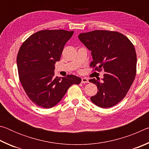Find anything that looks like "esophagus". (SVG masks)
<instances>
[{
	"instance_id": "1",
	"label": "esophagus",
	"mask_w": 149,
	"mask_h": 149,
	"mask_svg": "<svg viewBox=\"0 0 149 149\" xmlns=\"http://www.w3.org/2000/svg\"><path fill=\"white\" fill-rule=\"evenodd\" d=\"M81 83L82 84H87V83H89V80L87 78H82Z\"/></svg>"
}]
</instances>
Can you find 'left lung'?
Listing matches in <instances>:
<instances>
[{
  "instance_id": "8db88e82",
  "label": "left lung",
  "mask_w": 149,
  "mask_h": 149,
  "mask_svg": "<svg viewBox=\"0 0 149 149\" xmlns=\"http://www.w3.org/2000/svg\"><path fill=\"white\" fill-rule=\"evenodd\" d=\"M78 38L91 51L90 67L105 72L99 78L89 80L98 91L91 100L100 108L117 104L125 97L135 79L137 55L135 47L124 35L117 31L95 30L80 33Z\"/></svg>"
}]
</instances>
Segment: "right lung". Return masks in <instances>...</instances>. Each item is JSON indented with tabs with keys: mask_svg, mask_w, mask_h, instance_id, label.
<instances>
[{
	"mask_svg": "<svg viewBox=\"0 0 149 149\" xmlns=\"http://www.w3.org/2000/svg\"><path fill=\"white\" fill-rule=\"evenodd\" d=\"M74 31L42 30L25 41L17 56L19 81L29 99L38 107L50 108L62 100L68 88L79 84L80 77L54 76V64L59 61L64 45Z\"/></svg>",
	"mask_w": 149,
	"mask_h": 149,
	"instance_id": "add662e5",
	"label": "right lung"
}]
</instances>
